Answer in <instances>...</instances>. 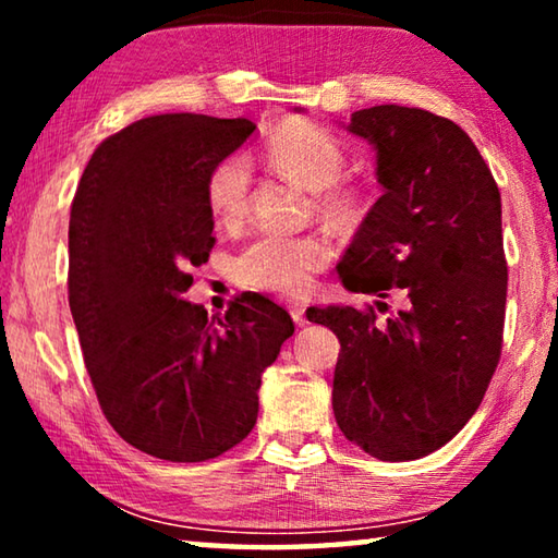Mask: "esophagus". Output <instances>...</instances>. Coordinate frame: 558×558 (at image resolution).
<instances>
[{
    "label": "esophagus",
    "instance_id": "1",
    "mask_svg": "<svg viewBox=\"0 0 558 558\" xmlns=\"http://www.w3.org/2000/svg\"><path fill=\"white\" fill-rule=\"evenodd\" d=\"M288 313L295 325H307V307L302 302H288Z\"/></svg>",
    "mask_w": 558,
    "mask_h": 558
}]
</instances>
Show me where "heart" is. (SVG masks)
<instances>
[{
  "label": "heart",
  "mask_w": 558,
  "mask_h": 558,
  "mask_svg": "<svg viewBox=\"0 0 558 558\" xmlns=\"http://www.w3.org/2000/svg\"><path fill=\"white\" fill-rule=\"evenodd\" d=\"M266 157L278 174L315 192V209L325 219L349 223L362 214L364 194L352 184L339 182L347 155L329 130L315 122H292L268 140ZM204 194L216 223H239L248 211V162L241 155L226 157L206 177ZM329 256L332 248L323 235L260 233L235 256L233 276L245 288L300 295L310 288L315 272L327 266Z\"/></svg>",
  "instance_id": "b5f03b06"
}]
</instances>
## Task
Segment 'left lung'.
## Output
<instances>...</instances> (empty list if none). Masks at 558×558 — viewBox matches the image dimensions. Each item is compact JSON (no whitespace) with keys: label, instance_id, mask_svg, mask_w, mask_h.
I'll return each instance as SVG.
<instances>
[{"label":"left lung","instance_id":"left-lung-1","mask_svg":"<svg viewBox=\"0 0 558 558\" xmlns=\"http://www.w3.org/2000/svg\"><path fill=\"white\" fill-rule=\"evenodd\" d=\"M347 130L374 147L384 194L339 260V280L399 295L403 310L386 325L349 305L307 307V319L342 344L332 409L344 436L379 460H418L458 436L497 369L502 202L475 143L448 118L374 106L352 112Z\"/></svg>","mask_w":558,"mask_h":558}]
</instances>
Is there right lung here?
Masks as SVG:
<instances>
[{
    "mask_svg": "<svg viewBox=\"0 0 558 558\" xmlns=\"http://www.w3.org/2000/svg\"><path fill=\"white\" fill-rule=\"evenodd\" d=\"M245 118L169 112L102 140L75 189L69 305L93 389L132 448L204 462L248 436L260 376L295 332L245 292L223 317L184 300L216 239L206 177L253 135Z\"/></svg>",
    "mask_w": 558,
    "mask_h": 558,
    "instance_id": "right-lung-1",
    "label": "right lung"
}]
</instances>
